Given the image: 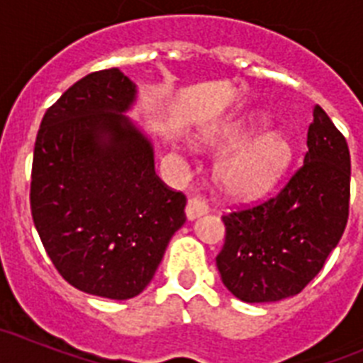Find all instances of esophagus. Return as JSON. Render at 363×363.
Wrapping results in <instances>:
<instances>
[{
    "label": "esophagus",
    "instance_id": "34e87169",
    "mask_svg": "<svg viewBox=\"0 0 363 363\" xmlns=\"http://www.w3.org/2000/svg\"><path fill=\"white\" fill-rule=\"evenodd\" d=\"M205 213H207V205H205L203 200H200L196 196L189 198L187 207H185V216H187V220H196V218L203 216Z\"/></svg>",
    "mask_w": 363,
    "mask_h": 363
}]
</instances>
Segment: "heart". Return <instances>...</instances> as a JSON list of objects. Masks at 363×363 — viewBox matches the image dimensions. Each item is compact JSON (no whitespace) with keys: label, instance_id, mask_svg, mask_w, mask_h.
Listing matches in <instances>:
<instances>
[{"label":"heart","instance_id":"heart-1","mask_svg":"<svg viewBox=\"0 0 363 363\" xmlns=\"http://www.w3.org/2000/svg\"><path fill=\"white\" fill-rule=\"evenodd\" d=\"M264 125V118L236 121L223 129L200 136L205 147H229L214 167V179L223 194L234 200H256L265 196L285 174L293 147L281 133L269 130L251 138Z\"/></svg>","mask_w":363,"mask_h":363}]
</instances>
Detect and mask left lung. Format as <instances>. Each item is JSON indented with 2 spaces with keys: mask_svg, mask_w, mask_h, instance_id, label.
I'll return each mask as SVG.
<instances>
[{
  "mask_svg": "<svg viewBox=\"0 0 363 363\" xmlns=\"http://www.w3.org/2000/svg\"><path fill=\"white\" fill-rule=\"evenodd\" d=\"M351 156L320 105L313 108L303 165L278 196L223 216L216 267L229 293L247 303L300 293L338 245L349 216Z\"/></svg>",
  "mask_w": 363,
  "mask_h": 363,
  "instance_id": "8db88e82",
  "label": "left lung"
}]
</instances>
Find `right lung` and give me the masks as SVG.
<instances>
[{
  "instance_id": "obj_1",
  "label": "right lung",
  "mask_w": 363,
  "mask_h": 363,
  "mask_svg": "<svg viewBox=\"0 0 363 363\" xmlns=\"http://www.w3.org/2000/svg\"><path fill=\"white\" fill-rule=\"evenodd\" d=\"M136 83L92 72L45 112L34 145L32 220L72 287L129 300L152 280L185 223V196L154 172V145L127 114Z\"/></svg>"
}]
</instances>
